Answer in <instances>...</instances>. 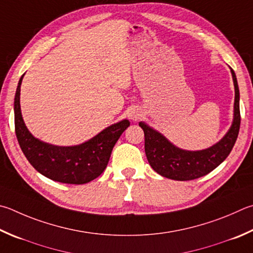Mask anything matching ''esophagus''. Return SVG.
<instances>
[{
  "label": "esophagus",
  "instance_id": "obj_1",
  "mask_svg": "<svg viewBox=\"0 0 253 253\" xmlns=\"http://www.w3.org/2000/svg\"><path fill=\"white\" fill-rule=\"evenodd\" d=\"M128 117H129V119H131L132 122L138 121V119L141 117V111L136 107L131 108L129 109V112H128Z\"/></svg>",
  "mask_w": 253,
  "mask_h": 253
}]
</instances>
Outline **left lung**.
<instances>
[{"label": "left lung", "instance_id": "left-lung-1", "mask_svg": "<svg viewBox=\"0 0 253 253\" xmlns=\"http://www.w3.org/2000/svg\"><path fill=\"white\" fill-rule=\"evenodd\" d=\"M235 85L233 121L230 128L221 139L209 148L186 150L174 146L162 132L140 122L139 126L145 134V153L154 170L173 180H192L212 171L226 159L232 150L240 128V93L235 72L230 67Z\"/></svg>", "mask_w": 253, "mask_h": 253}]
</instances>
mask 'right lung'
I'll list each match as a JSON object with an SVG mask.
<instances>
[{
    "label": "right lung",
    "mask_w": 253,
    "mask_h": 253,
    "mask_svg": "<svg viewBox=\"0 0 253 253\" xmlns=\"http://www.w3.org/2000/svg\"><path fill=\"white\" fill-rule=\"evenodd\" d=\"M24 74L18 81L14 98L15 134L25 157L36 170L54 181L83 185L97 178L107 167L112 150L130 125L123 119L103 129L93 138L75 146H56L36 138L22 117L20 95Z\"/></svg>",
    "instance_id": "add662e5"
}]
</instances>
